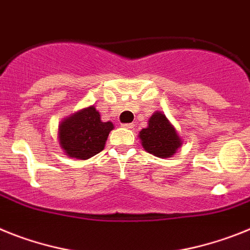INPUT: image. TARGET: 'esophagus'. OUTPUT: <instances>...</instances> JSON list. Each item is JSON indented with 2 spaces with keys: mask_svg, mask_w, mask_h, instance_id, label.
I'll return each mask as SVG.
<instances>
[{
  "mask_svg": "<svg viewBox=\"0 0 250 250\" xmlns=\"http://www.w3.org/2000/svg\"><path fill=\"white\" fill-rule=\"evenodd\" d=\"M123 126L125 127V129H133L134 124H124Z\"/></svg>",
  "mask_w": 250,
  "mask_h": 250,
  "instance_id": "esophagus-1",
  "label": "esophagus"
}]
</instances>
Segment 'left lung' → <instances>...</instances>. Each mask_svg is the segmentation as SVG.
Listing matches in <instances>:
<instances>
[{
    "instance_id": "obj_1",
    "label": "left lung",
    "mask_w": 250,
    "mask_h": 250,
    "mask_svg": "<svg viewBox=\"0 0 250 250\" xmlns=\"http://www.w3.org/2000/svg\"><path fill=\"white\" fill-rule=\"evenodd\" d=\"M143 148L158 158H169L182 146V140L166 115L157 111L148 121V127L139 133Z\"/></svg>"
}]
</instances>
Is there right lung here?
<instances>
[{
    "mask_svg": "<svg viewBox=\"0 0 250 250\" xmlns=\"http://www.w3.org/2000/svg\"><path fill=\"white\" fill-rule=\"evenodd\" d=\"M114 124L104 123L95 106L83 108L59 125V144L64 153L76 159H88L101 150Z\"/></svg>",
    "mask_w": 250,
    "mask_h": 250,
    "instance_id": "right-lung-1",
    "label": "right lung"
}]
</instances>
